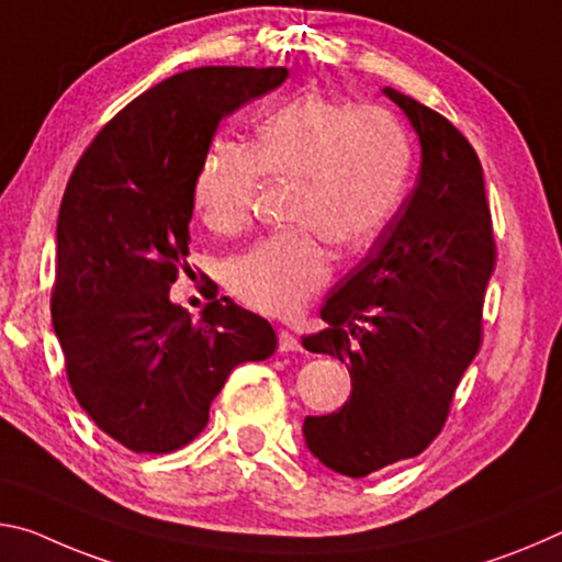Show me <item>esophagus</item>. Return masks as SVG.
<instances>
[{
    "label": "esophagus",
    "mask_w": 562,
    "mask_h": 562,
    "mask_svg": "<svg viewBox=\"0 0 562 562\" xmlns=\"http://www.w3.org/2000/svg\"><path fill=\"white\" fill-rule=\"evenodd\" d=\"M279 351L291 353V351H303V348L296 336L289 334V330H279Z\"/></svg>",
    "instance_id": "34e87169"
}]
</instances>
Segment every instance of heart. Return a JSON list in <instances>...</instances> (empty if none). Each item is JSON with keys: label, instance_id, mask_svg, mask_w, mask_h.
I'll return each mask as SVG.
<instances>
[{"label": "heart", "instance_id": "1", "mask_svg": "<svg viewBox=\"0 0 562 562\" xmlns=\"http://www.w3.org/2000/svg\"><path fill=\"white\" fill-rule=\"evenodd\" d=\"M293 177L296 226L263 236L226 269L228 289L266 316L299 314L328 281L330 244L353 248L381 232L398 211L411 177V139L393 114L351 106L316 91L281 101L256 126L248 151L216 144L191 187L199 218L214 232L241 228L256 181Z\"/></svg>", "mask_w": 562, "mask_h": 562}]
</instances>
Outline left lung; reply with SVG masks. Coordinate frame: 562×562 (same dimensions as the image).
Here are the masks:
<instances>
[{
	"label": "left lung",
	"mask_w": 562,
	"mask_h": 562,
	"mask_svg": "<svg viewBox=\"0 0 562 562\" xmlns=\"http://www.w3.org/2000/svg\"><path fill=\"white\" fill-rule=\"evenodd\" d=\"M381 94L420 144L416 189L321 308L328 328L301 338L351 373L341 411L306 416V448L330 471L363 477L430 446L481 348L495 269L485 179L465 136L401 91Z\"/></svg>",
	"instance_id": "obj_1"
}]
</instances>
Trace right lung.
Instances as JSON below:
<instances>
[{"label": "right lung", "mask_w": 562, "mask_h": 562, "mask_svg": "<svg viewBox=\"0 0 562 562\" xmlns=\"http://www.w3.org/2000/svg\"><path fill=\"white\" fill-rule=\"evenodd\" d=\"M286 77V67L173 74L101 128L64 191L54 334L79 406L134 453L194 440L228 373L276 351L266 318L214 293L191 321L169 289L187 266L191 187L218 122Z\"/></svg>", "instance_id": "right-lung-1"}]
</instances>
